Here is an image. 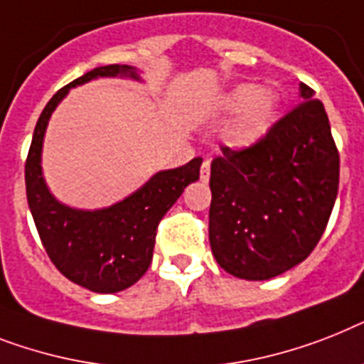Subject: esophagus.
<instances>
[{
	"label": "esophagus",
	"instance_id": "esophagus-1",
	"mask_svg": "<svg viewBox=\"0 0 364 364\" xmlns=\"http://www.w3.org/2000/svg\"><path fill=\"white\" fill-rule=\"evenodd\" d=\"M209 176H211V161H203L202 170H200V179L209 181Z\"/></svg>",
	"mask_w": 364,
	"mask_h": 364
}]
</instances>
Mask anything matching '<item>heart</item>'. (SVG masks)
<instances>
[{
	"instance_id": "b5f03b06",
	"label": "heart",
	"mask_w": 364,
	"mask_h": 364,
	"mask_svg": "<svg viewBox=\"0 0 364 364\" xmlns=\"http://www.w3.org/2000/svg\"><path fill=\"white\" fill-rule=\"evenodd\" d=\"M223 115L233 114L226 127V141L235 149H249L264 140L273 129L279 112V97L269 87L237 84L217 105Z\"/></svg>"
}]
</instances>
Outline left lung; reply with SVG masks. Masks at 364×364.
Segmentation results:
<instances>
[{"instance_id": "left-lung-1", "label": "left lung", "mask_w": 364, "mask_h": 364, "mask_svg": "<svg viewBox=\"0 0 364 364\" xmlns=\"http://www.w3.org/2000/svg\"><path fill=\"white\" fill-rule=\"evenodd\" d=\"M264 140L223 147L211 162L209 243L217 264L245 280L295 267L326 232L338 192V151L326 108L309 85Z\"/></svg>"}]
</instances>
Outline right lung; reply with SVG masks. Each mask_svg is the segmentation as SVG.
<instances>
[{
  "label": "right lung",
  "instance_id": "obj_1",
  "mask_svg": "<svg viewBox=\"0 0 364 364\" xmlns=\"http://www.w3.org/2000/svg\"><path fill=\"white\" fill-rule=\"evenodd\" d=\"M141 82L131 65H106L85 73L59 90L38 117L26 161V194L29 211L50 259L78 286L95 294H115L144 277L153 258L156 226L185 187L200 179L202 159L185 166L161 170L138 191L102 209H78L59 202L43 173V144L48 121L76 85L97 78Z\"/></svg>",
  "mask_w": 364,
  "mask_h": 364
}]
</instances>
